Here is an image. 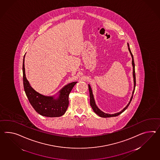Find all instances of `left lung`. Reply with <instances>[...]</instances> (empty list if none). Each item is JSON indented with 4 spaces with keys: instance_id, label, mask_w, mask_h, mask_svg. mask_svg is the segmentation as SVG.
I'll list each match as a JSON object with an SVG mask.
<instances>
[{
    "instance_id": "left-lung-1",
    "label": "left lung",
    "mask_w": 160,
    "mask_h": 160,
    "mask_svg": "<svg viewBox=\"0 0 160 160\" xmlns=\"http://www.w3.org/2000/svg\"><path fill=\"white\" fill-rule=\"evenodd\" d=\"M127 45H128V47L129 51L130 54H131V57H132V65L133 66L132 74L133 78V90L132 91V96H131V97L130 101L129 102L128 105L126 106L124 108L121 110V112H118V113L112 114H108V113H104L101 110H100V109H99L97 105H96V103H95V99H94V95L92 94V89H91V87L90 84H88V88H89V91H90V105L91 106L92 109H93L94 112L96 113L97 115H98L99 116H100V117H103V118H107V117H116V116H117L120 115V114H121L122 112H124L125 110L127 109V108L128 107V106L129 105L131 102L132 99L133 94L134 93L135 86H136V78H135V63H134V61H133V55L132 54V52H131V50H130V48H129L128 43L127 44Z\"/></svg>"
}]
</instances>
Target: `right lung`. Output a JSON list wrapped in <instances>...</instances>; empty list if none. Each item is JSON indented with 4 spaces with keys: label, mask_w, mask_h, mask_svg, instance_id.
<instances>
[{
    "label": "right lung",
    "mask_w": 160,
    "mask_h": 160,
    "mask_svg": "<svg viewBox=\"0 0 160 160\" xmlns=\"http://www.w3.org/2000/svg\"><path fill=\"white\" fill-rule=\"evenodd\" d=\"M23 57L22 72L24 91L32 107L39 114L48 117H58L63 116L69 105V95L78 82H72L63 87L56 95L45 96L32 87L25 74Z\"/></svg>",
    "instance_id": "add662e5"
}]
</instances>
